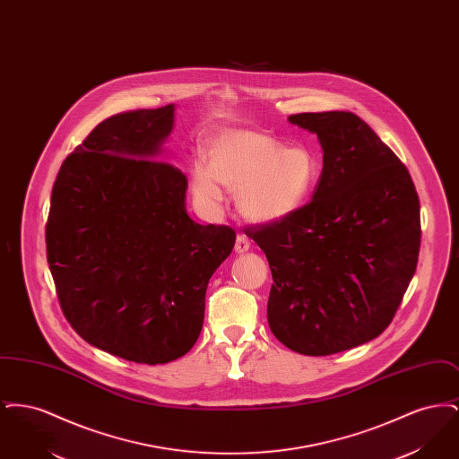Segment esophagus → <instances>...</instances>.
<instances>
[{
  "label": "esophagus",
  "mask_w": 459,
  "mask_h": 459,
  "mask_svg": "<svg viewBox=\"0 0 459 459\" xmlns=\"http://www.w3.org/2000/svg\"><path fill=\"white\" fill-rule=\"evenodd\" d=\"M249 247H251V242H249V239H247L244 234H239V236L236 238V246H234L236 253H246Z\"/></svg>",
  "instance_id": "esophagus-1"
}]
</instances>
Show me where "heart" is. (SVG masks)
<instances>
[{
  "instance_id": "heart-1",
  "label": "heart",
  "mask_w": 459,
  "mask_h": 459,
  "mask_svg": "<svg viewBox=\"0 0 459 459\" xmlns=\"http://www.w3.org/2000/svg\"><path fill=\"white\" fill-rule=\"evenodd\" d=\"M320 175L318 160L305 146L285 148L258 132L230 131L213 143L208 165L191 170L195 196L219 206L220 186L236 193L240 215L253 221H275L299 210Z\"/></svg>"
}]
</instances>
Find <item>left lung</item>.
<instances>
[{
	"label": "left lung",
	"instance_id": "left-lung-1",
	"mask_svg": "<svg viewBox=\"0 0 459 459\" xmlns=\"http://www.w3.org/2000/svg\"><path fill=\"white\" fill-rule=\"evenodd\" d=\"M315 132L324 170L313 199L244 227L266 255L268 325L285 348L328 356L380 335L415 275L421 225L413 178L351 111L289 117Z\"/></svg>",
	"mask_w": 459,
	"mask_h": 459
}]
</instances>
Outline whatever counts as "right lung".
<instances>
[{
  "instance_id": "add662e5",
  "label": "right lung",
  "mask_w": 459,
  "mask_h": 459,
  "mask_svg": "<svg viewBox=\"0 0 459 459\" xmlns=\"http://www.w3.org/2000/svg\"><path fill=\"white\" fill-rule=\"evenodd\" d=\"M174 105L111 115L53 184L46 255L66 322L91 346L158 365L195 346L210 277L234 247L227 225L186 212L187 178L152 160Z\"/></svg>"
}]
</instances>
